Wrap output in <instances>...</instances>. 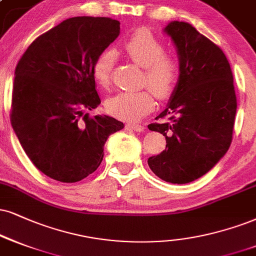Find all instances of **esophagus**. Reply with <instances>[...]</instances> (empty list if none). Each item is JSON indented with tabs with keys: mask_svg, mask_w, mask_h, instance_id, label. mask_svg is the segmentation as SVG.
I'll use <instances>...</instances> for the list:
<instances>
[{
	"mask_svg": "<svg viewBox=\"0 0 256 256\" xmlns=\"http://www.w3.org/2000/svg\"><path fill=\"white\" fill-rule=\"evenodd\" d=\"M128 127L134 129V130H136V132H142L144 130V126L138 124V123H129Z\"/></svg>",
	"mask_w": 256,
	"mask_h": 256,
	"instance_id": "34e87169",
	"label": "esophagus"
}]
</instances>
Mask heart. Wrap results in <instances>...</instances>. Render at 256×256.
Here are the masks:
<instances>
[{"label": "heart", "instance_id": "heart-1", "mask_svg": "<svg viewBox=\"0 0 256 256\" xmlns=\"http://www.w3.org/2000/svg\"><path fill=\"white\" fill-rule=\"evenodd\" d=\"M123 48L132 60L144 66V83L150 85L158 97L166 98L173 92L180 76V62L176 56L165 52L164 42L152 32L144 28L136 30L124 41ZM114 66L115 53L112 51L108 50L97 56L92 66L97 84L108 86ZM152 90L144 88L136 91H121L106 100V108L118 118L138 120L154 106Z\"/></svg>", "mask_w": 256, "mask_h": 256}]
</instances>
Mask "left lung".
<instances>
[{"mask_svg": "<svg viewBox=\"0 0 256 256\" xmlns=\"http://www.w3.org/2000/svg\"><path fill=\"white\" fill-rule=\"evenodd\" d=\"M180 76L166 109L148 129L166 138V150L148 159L162 180L186 184L200 178L229 150L236 108L234 78L224 53L188 22H170Z\"/></svg>", "mask_w": 256, "mask_h": 256, "instance_id": "left-lung-1", "label": "left lung"}]
</instances>
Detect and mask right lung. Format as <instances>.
I'll return each instance as SVG.
<instances>
[{
	"instance_id": "obj_1",
	"label": "right lung",
	"mask_w": 256,
	"mask_h": 256,
	"mask_svg": "<svg viewBox=\"0 0 256 256\" xmlns=\"http://www.w3.org/2000/svg\"><path fill=\"white\" fill-rule=\"evenodd\" d=\"M120 34L110 18L76 16L38 36L15 68L10 122L39 171L76 182L98 168L110 134L124 124L90 116L100 106L92 66Z\"/></svg>"
}]
</instances>
